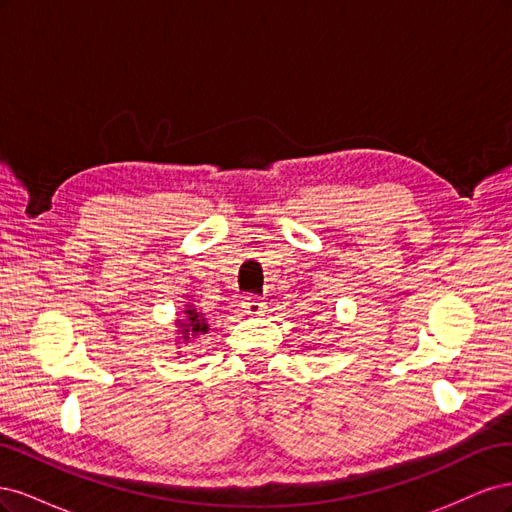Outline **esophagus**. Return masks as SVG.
<instances>
[{
    "mask_svg": "<svg viewBox=\"0 0 512 512\" xmlns=\"http://www.w3.org/2000/svg\"><path fill=\"white\" fill-rule=\"evenodd\" d=\"M241 307H243V312L247 314V316H262L267 312V305L262 303L258 297H247L243 303H241Z\"/></svg>",
    "mask_w": 512,
    "mask_h": 512,
    "instance_id": "esophagus-1",
    "label": "esophagus"
}]
</instances>
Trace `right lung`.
Listing matches in <instances>:
<instances>
[{"label": "right lung", "mask_w": 512, "mask_h": 512, "mask_svg": "<svg viewBox=\"0 0 512 512\" xmlns=\"http://www.w3.org/2000/svg\"><path fill=\"white\" fill-rule=\"evenodd\" d=\"M175 327H177V342L175 344L181 346V344H188L190 339L205 335L209 331V320L194 305H185L181 309L179 318L175 320Z\"/></svg>", "instance_id": "right-lung-1"}]
</instances>
